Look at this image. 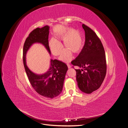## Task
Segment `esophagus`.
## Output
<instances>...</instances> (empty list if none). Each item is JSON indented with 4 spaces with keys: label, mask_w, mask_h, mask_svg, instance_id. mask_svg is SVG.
<instances>
[{
    "label": "esophagus",
    "mask_w": 128,
    "mask_h": 128,
    "mask_svg": "<svg viewBox=\"0 0 128 128\" xmlns=\"http://www.w3.org/2000/svg\"><path fill=\"white\" fill-rule=\"evenodd\" d=\"M67 67H68V68H71V66H70V64H69V63H67Z\"/></svg>",
    "instance_id": "1"
}]
</instances>
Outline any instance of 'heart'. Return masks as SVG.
<instances>
[{"label": "heart", "instance_id": "obj_1", "mask_svg": "<svg viewBox=\"0 0 128 128\" xmlns=\"http://www.w3.org/2000/svg\"><path fill=\"white\" fill-rule=\"evenodd\" d=\"M56 40L50 39L48 45L52 53L55 56L60 54L63 49L62 44L59 41H63L64 45L67 48L65 49L60 56V60L64 62H68L70 60L72 52H78L83 46V37L82 34L78 30L68 28L65 30L57 34L56 35Z\"/></svg>", "mask_w": 128, "mask_h": 128}]
</instances>
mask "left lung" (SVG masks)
<instances>
[{"label":"left lung","mask_w":128,"mask_h":128,"mask_svg":"<svg viewBox=\"0 0 128 128\" xmlns=\"http://www.w3.org/2000/svg\"><path fill=\"white\" fill-rule=\"evenodd\" d=\"M82 27L85 32V43L72 64L82 68L76 69L79 89L90 94L100 87L105 78L106 56L102 44L96 32L84 24Z\"/></svg>","instance_id":"1"}]
</instances>
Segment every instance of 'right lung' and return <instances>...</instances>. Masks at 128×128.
<instances>
[{"label":"right lung","instance_id":"right-lung-1","mask_svg":"<svg viewBox=\"0 0 128 128\" xmlns=\"http://www.w3.org/2000/svg\"><path fill=\"white\" fill-rule=\"evenodd\" d=\"M50 26L33 30L26 38L23 50V60L25 70L30 82L38 94L45 98H53L62 92L65 75L68 67L64 63L57 60L50 59L48 70L44 74H38L32 72L26 65V55L28 51L34 43L42 44L50 54H51L48 45Z\"/></svg>","mask_w":128,"mask_h":128}]
</instances>
